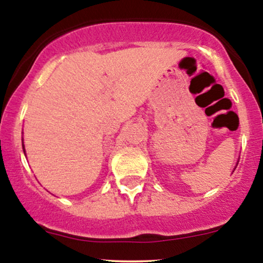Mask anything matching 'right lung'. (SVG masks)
<instances>
[{
  "mask_svg": "<svg viewBox=\"0 0 263 263\" xmlns=\"http://www.w3.org/2000/svg\"><path fill=\"white\" fill-rule=\"evenodd\" d=\"M22 147H23V152H25V155H26V151H25V146H23V138H22Z\"/></svg>",
  "mask_w": 263,
  "mask_h": 263,
  "instance_id": "1",
  "label": "right lung"
}]
</instances>
